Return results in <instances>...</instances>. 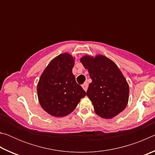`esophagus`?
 I'll list each match as a JSON object with an SVG mask.
<instances>
[{
	"label": "esophagus",
	"mask_w": 155,
	"mask_h": 155,
	"mask_svg": "<svg viewBox=\"0 0 155 155\" xmlns=\"http://www.w3.org/2000/svg\"><path fill=\"white\" fill-rule=\"evenodd\" d=\"M82 87L83 88V90L85 91L87 90V87H88V83L87 82H85L83 85H82Z\"/></svg>",
	"instance_id": "34e87169"
}]
</instances>
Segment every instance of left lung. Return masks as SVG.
<instances>
[{
  "mask_svg": "<svg viewBox=\"0 0 155 155\" xmlns=\"http://www.w3.org/2000/svg\"><path fill=\"white\" fill-rule=\"evenodd\" d=\"M80 60L92 80L87 96L96 114L105 119L116 116L128 101L129 87L122 73L114 61L101 54L86 55Z\"/></svg>",
  "mask_w": 155,
  "mask_h": 155,
  "instance_id": "8db88e82",
  "label": "left lung"
}]
</instances>
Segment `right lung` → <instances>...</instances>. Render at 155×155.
Here are the masks:
<instances>
[{"mask_svg": "<svg viewBox=\"0 0 155 155\" xmlns=\"http://www.w3.org/2000/svg\"><path fill=\"white\" fill-rule=\"evenodd\" d=\"M74 59L71 54H59L49 63L38 84V96L44 111L54 117L72 112L86 92L72 74Z\"/></svg>", "mask_w": 155, "mask_h": 155, "instance_id": "obj_1", "label": "right lung"}]
</instances>
